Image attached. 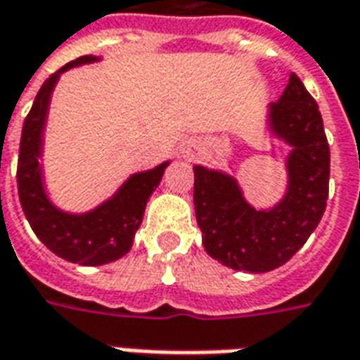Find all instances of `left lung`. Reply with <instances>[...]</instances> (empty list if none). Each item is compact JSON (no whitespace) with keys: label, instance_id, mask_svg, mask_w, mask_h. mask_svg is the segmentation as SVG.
<instances>
[{"label":"left lung","instance_id":"obj_1","mask_svg":"<svg viewBox=\"0 0 360 360\" xmlns=\"http://www.w3.org/2000/svg\"><path fill=\"white\" fill-rule=\"evenodd\" d=\"M270 129L291 144L289 187L271 210L245 202L237 181L195 165V212L212 258L239 271H270L285 264L324 216L330 183V146L316 100L291 73L270 105Z\"/></svg>","mask_w":360,"mask_h":360}]
</instances>
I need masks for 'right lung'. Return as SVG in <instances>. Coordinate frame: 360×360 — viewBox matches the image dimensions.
<instances>
[{
	"instance_id": "obj_1",
	"label": "right lung",
	"mask_w": 360,
	"mask_h": 360,
	"mask_svg": "<svg viewBox=\"0 0 360 360\" xmlns=\"http://www.w3.org/2000/svg\"><path fill=\"white\" fill-rule=\"evenodd\" d=\"M96 59L98 58L82 56L46 79L22 125L17 165L20 206L36 237L58 257L81 266L110 264L131 250L134 233L142 224L146 202L160 185L164 169L169 165V162H164L150 172L136 173L119 188L117 195L89 214H65L48 200L38 158L42 152L44 123L51 90L63 71Z\"/></svg>"
}]
</instances>
